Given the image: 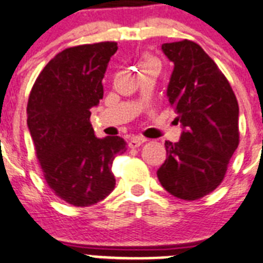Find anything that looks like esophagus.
<instances>
[{
	"mask_svg": "<svg viewBox=\"0 0 263 263\" xmlns=\"http://www.w3.org/2000/svg\"><path fill=\"white\" fill-rule=\"evenodd\" d=\"M146 141V139H144V137L141 136H134L129 139L128 141V145L129 148H137V146H140L141 144H144Z\"/></svg>",
	"mask_w": 263,
	"mask_h": 263,
	"instance_id": "esophagus-1",
	"label": "esophagus"
}]
</instances>
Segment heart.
<instances>
[{"instance_id": "b5f03b06", "label": "heart", "mask_w": 263, "mask_h": 263, "mask_svg": "<svg viewBox=\"0 0 263 263\" xmlns=\"http://www.w3.org/2000/svg\"><path fill=\"white\" fill-rule=\"evenodd\" d=\"M146 61H149V60H146ZM146 61H145V63H146Z\"/></svg>"}]
</instances>
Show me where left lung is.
<instances>
[{
  "instance_id": "left-lung-1",
  "label": "left lung",
  "mask_w": 263,
  "mask_h": 263,
  "mask_svg": "<svg viewBox=\"0 0 263 263\" xmlns=\"http://www.w3.org/2000/svg\"><path fill=\"white\" fill-rule=\"evenodd\" d=\"M174 64L166 96L181 123V139L165 141L166 160L157 170L162 187L195 200L221 183L238 146V103L226 76L191 40L161 47Z\"/></svg>"
}]
</instances>
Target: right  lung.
Returning a JSON list of instances; mask_svg holds the SVG:
<instances>
[{
	"instance_id": "obj_1",
	"label": "right lung",
	"mask_w": 263,
	"mask_h": 263,
	"mask_svg": "<svg viewBox=\"0 0 263 263\" xmlns=\"http://www.w3.org/2000/svg\"><path fill=\"white\" fill-rule=\"evenodd\" d=\"M117 49L115 42L64 49L40 72L28 97L27 127L44 178L77 207L96 204L114 190L112 161L127 151L122 137L99 139L90 124Z\"/></svg>"
}]
</instances>
